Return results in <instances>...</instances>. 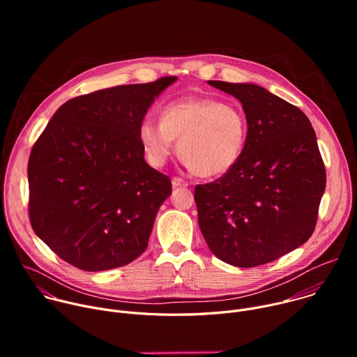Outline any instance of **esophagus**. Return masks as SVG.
Returning a JSON list of instances; mask_svg holds the SVG:
<instances>
[{"mask_svg":"<svg viewBox=\"0 0 357 357\" xmlns=\"http://www.w3.org/2000/svg\"><path fill=\"white\" fill-rule=\"evenodd\" d=\"M172 186L174 188H179V186H188V182H185L183 179H181V178H172Z\"/></svg>","mask_w":357,"mask_h":357,"instance_id":"1","label":"esophagus"}]
</instances>
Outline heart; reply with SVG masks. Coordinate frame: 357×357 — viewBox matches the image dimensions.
<instances>
[{"instance_id":"1","label":"heart","mask_w":357,"mask_h":357,"mask_svg":"<svg viewBox=\"0 0 357 357\" xmlns=\"http://www.w3.org/2000/svg\"><path fill=\"white\" fill-rule=\"evenodd\" d=\"M138 139L152 167L167 164L178 139L183 164L202 178H216L230 172L240 161L247 121L240 109L218 98L185 97L164 106L161 121L144 117Z\"/></svg>"}]
</instances>
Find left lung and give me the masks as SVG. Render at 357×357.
Here are the masks:
<instances>
[{"instance_id":"8db88e82","label":"left lung","mask_w":357,"mask_h":357,"mask_svg":"<svg viewBox=\"0 0 357 357\" xmlns=\"http://www.w3.org/2000/svg\"><path fill=\"white\" fill-rule=\"evenodd\" d=\"M208 83L240 100L247 141L230 172L195 188L199 227L219 260L267 264L314 233L326 186L317 135L298 107L261 86Z\"/></svg>"}]
</instances>
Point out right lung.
<instances>
[{
  "label": "right lung",
  "mask_w": 357,
  "mask_h": 357,
  "mask_svg": "<svg viewBox=\"0 0 357 357\" xmlns=\"http://www.w3.org/2000/svg\"><path fill=\"white\" fill-rule=\"evenodd\" d=\"M176 79L75 97L35 142L28 162L31 225L66 263L105 271L145 251L172 183L145 162L138 126Z\"/></svg>",
  "instance_id": "1"
}]
</instances>
